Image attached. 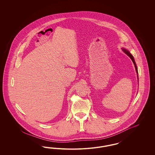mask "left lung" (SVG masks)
<instances>
[{
	"mask_svg": "<svg viewBox=\"0 0 155 155\" xmlns=\"http://www.w3.org/2000/svg\"><path fill=\"white\" fill-rule=\"evenodd\" d=\"M122 50L123 51V52H124L126 54H127V56L128 57H130V58L131 59L132 61L133 62V63H134V65H135V69H136V73H138V71H137V66H136V63H135V60H134V57L132 56V55L130 53V52L128 51H127V49H124V48H123L122 49ZM137 78H138V80H139V77H138V74H137Z\"/></svg>",
	"mask_w": 155,
	"mask_h": 155,
	"instance_id": "obj_1",
	"label": "left lung"
}]
</instances>
